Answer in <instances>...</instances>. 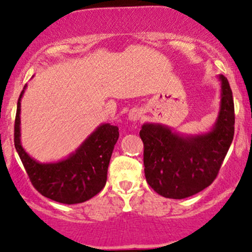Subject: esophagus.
I'll return each instance as SVG.
<instances>
[{
    "mask_svg": "<svg viewBox=\"0 0 252 252\" xmlns=\"http://www.w3.org/2000/svg\"><path fill=\"white\" fill-rule=\"evenodd\" d=\"M142 115V111L139 109H131L129 111V120L133 121V122H137L139 120V117Z\"/></svg>",
    "mask_w": 252,
    "mask_h": 252,
    "instance_id": "esophagus-1",
    "label": "esophagus"
}]
</instances>
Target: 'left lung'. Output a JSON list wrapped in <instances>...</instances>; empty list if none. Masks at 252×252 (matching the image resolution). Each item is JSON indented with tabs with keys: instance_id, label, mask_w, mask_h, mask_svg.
Instances as JSON below:
<instances>
[{
	"instance_id": "8db88e82",
	"label": "left lung",
	"mask_w": 252,
	"mask_h": 252,
	"mask_svg": "<svg viewBox=\"0 0 252 252\" xmlns=\"http://www.w3.org/2000/svg\"><path fill=\"white\" fill-rule=\"evenodd\" d=\"M221 101L218 117L208 132L185 135L159 123H144L139 131L144 144L146 181L168 199H185L201 192L218 176L234 138L232 92L220 74Z\"/></svg>"
}]
</instances>
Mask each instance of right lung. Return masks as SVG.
Returning <instances> with one entry per match:
<instances>
[{"label":"right lung","mask_w":252,"mask_h":252,"mask_svg":"<svg viewBox=\"0 0 252 252\" xmlns=\"http://www.w3.org/2000/svg\"><path fill=\"white\" fill-rule=\"evenodd\" d=\"M15 120V148L30 181L41 195L53 201L74 205L93 197L103 189L114 146L119 139V128L102 123L68 157L53 163H39L30 157L21 143V100Z\"/></svg>","instance_id":"1"}]
</instances>
